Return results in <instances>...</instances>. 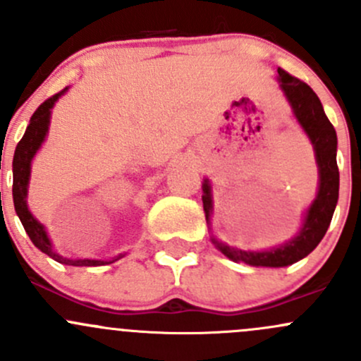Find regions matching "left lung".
Instances as JSON below:
<instances>
[{
	"label": "left lung",
	"mask_w": 361,
	"mask_h": 361,
	"mask_svg": "<svg viewBox=\"0 0 361 361\" xmlns=\"http://www.w3.org/2000/svg\"><path fill=\"white\" fill-rule=\"evenodd\" d=\"M279 83L286 99L292 104L295 116L302 129L307 133L316 152V162L319 167V190L314 202L305 214L304 225L295 239L286 245L271 251H243L234 250L227 245L214 241L221 253L234 262H245L248 265H262V267H286L295 262L307 257L323 235L326 234L334 211L338 199V167H337V134L330 120L323 111L322 101L314 90L302 80L279 68ZM202 202L206 220L211 214V190L207 180L202 185Z\"/></svg>",
	"instance_id": "1"
}]
</instances>
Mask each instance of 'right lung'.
<instances>
[{
    "instance_id": "obj_1",
    "label": "right lung",
    "mask_w": 361,
    "mask_h": 361,
    "mask_svg": "<svg viewBox=\"0 0 361 361\" xmlns=\"http://www.w3.org/2000/svg\"><path fill=\"white\" fill-rule=\"evenodd\" d=\"M63 89L61 92L54 94L52 97H49L47 101H43L36 111L32 113L31 122H29L27 129H25L23 140L17 143L16 154H13V187H12V194H13V206H16L17 214H19L20 221L24 225V231L27 232L29 239L32 241V245L36 246L39 251L49 255L50 258H54L56 262L64 265H75V267H97V265H104V264H111V262L118 260H73V258H64L61 255H57L56 251L52 250V243L49 241L47 238V232L43 228V225L29 213L27 204H25V195H27V183H29V171H31V160L35 157V154L38 152V148L42 147L43 140L47 136V130H49V122H50V108L54 106V103L57 101V97L61 94H64Z\"/></svg>"
}]
</instances>
